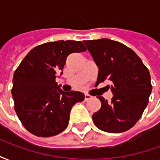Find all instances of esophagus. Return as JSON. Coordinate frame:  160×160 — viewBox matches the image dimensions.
Segmentation results:
<instances>
[{"instance_id":"obj_1","label":"esophagus","mask_w":160,"mask_h":160,"mask_svg":"<svg viewBox=\"0 0 160 160\" xmlns=\"http://www.w3.org/2000/svg\"><path fill=\"white\" fill-rule=\"evenodd\" d=\"M92 98V96L91 95H89V94H85V100L87 101L89 100V99H91Z\"/></svg>"}]
</instances>
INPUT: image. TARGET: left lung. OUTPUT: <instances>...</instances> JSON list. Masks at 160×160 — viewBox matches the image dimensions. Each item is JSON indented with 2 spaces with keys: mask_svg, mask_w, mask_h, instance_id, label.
Masks as SVG:
<instances>
[{
  "mask_svg": "<svg viewBox=\"0 0 160 160\" xmlns=\"http://www.w3.org/2000/svg\"><path fill=\"white\" fill-rule=\"evenodd\" d=\"M98 67L97 83L112 81L111 103L98 96L101 108L92 115L98 128L109 133L128 130L141 118L152 92L151 76L141 58L126 45L102 38L84 41Z\"/></svg>",
  "mask_w": 160,
  "mask_h": 160,
  "instance_id": "8db88e82",
  "label": "left lung"
}]
</instances>
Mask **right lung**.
I'll return each instance as SVG.
<instances>
[{"instance_id":"add662e5","label":"right lung","mask_w":160,"mask_h":160,"mask_svg":"<svg viewBox=\"0 0 160 160\" xmlns=\"http://www.w3.org/2000/svg\"><path fill=\"white\" fill-rule=\"evenodd\" d=\"M81 41L60 40L33 48L15 70L12 95L23 126L32 134L49 137L68 124L71 109L84 100L80 92H63L56 82L68 55L86 51Z\"/></svg>"}]
</instances>
